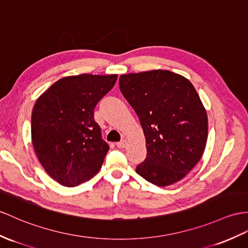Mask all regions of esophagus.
Here are the masks:
<instances>
[{"label":"esophagus","instance_id":"1","mask_svg":"<svg viewBox=\"0 0 248 248\" xmlns=\"http://www.w3.org/2000/svg\"><path fill=\"white\" fill-rule=\"evenodd\" d=\"M126 145H127V142H126V140H122L117 143V147L118 148H125Z\"/></svg>","mask_w":248,"mask_h":248}]
</instances>
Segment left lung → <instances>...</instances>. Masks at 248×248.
<instances>
[{
    "instance_id": "8db88e82",
    "label": "left lung",
    "mask_w": 248,
    "mask_h": 248,
    "mask_svg": "<svg viewBox=\"0 0 248 248\" xmlns=\"http://www.w3.org/2000/svg\"><path fill=\"white\" fill-rule=\"evenodd\" d=\"M119 85L146 140V159L137 173L161 187L183 179L200 161L207 141V114L194 85L161 69L122 75Z\"/></svg>"
}]
</instances>
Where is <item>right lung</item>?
Segmentation results:
<instances>
[{
  "instance_id": "1",
  "label": "right lung",
  "mask_w": 248,
  "mask_h": 248,
  "mask_svg": "<svg viewBox=\"0 0 248 248\" xmlns=\"http://www.w3.org/2000/svg\"><path fill=\"white\" fill-rule=\"evenodd\" d=\"M117 75L84 74L57 81L35 102L31 116L34 152L46 172L75 187L100 170L109 149L93 110L117 81Z\"/></svg>"
}]
</instances>
